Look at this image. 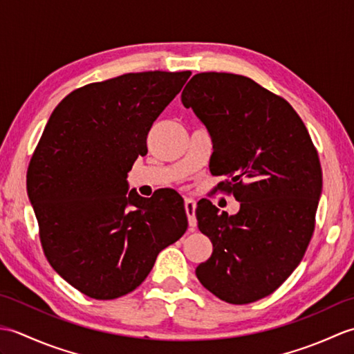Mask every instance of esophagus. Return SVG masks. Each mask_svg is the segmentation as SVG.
<instances>
[{
  "mask_svg": "<svg viewBox=\"0 0 354 354\" xmlns=\"http://www.w3.org/2000/svg\"><path fill=\"white\" fill-rule=\"evenodd\" d=\"M184 207H185L187 217H189L190 228L194 230V228H196V225H198V221H196V201H194L193 198H185Z\"/></svg>",
  "mask_w": 354,
  "mask_h": 354,
  "instance_id": "1",
  "label": "esophagus"
}]
</instances>
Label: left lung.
<instances>
[{"label":"left lung","instance_id":"obj_1","mask_svg":"<svg viewBox=\"0 0 354 354\" xmlns=\"http://www.w3.org/2000/svg\"><path fill=\"white\" fill-rule=\"evenodd\" d=\"M181 100L212 135V173L230 178L221 187L240 202L232 216L198 204L213 254L196 277L222 301L254 303L280 288L309 246L322 190L318 152L295 109L250 77L194 74Z\"/></svg>","mask_w":354,"mask_h":354}]
</instances>
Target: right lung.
<instances>
[{
    "label": "right lung",
    "mask_w": 354,
    "mask_h": 354,
    "mask_svg": "<svg viewBox=\"0 0 354 354\" xmlns=\"http://www.w3.org/2000/svg\"><path fill=\"white\" fill-rule=\"evenodd\" d=\"M190 71L127 73L74 89L48 118L28 165L45 257L89 298L137 289L189 222L179 194L141 198L127 171Z\"/></svg>",
    "instance_id": "right-lung-1"
}]
</instances>
